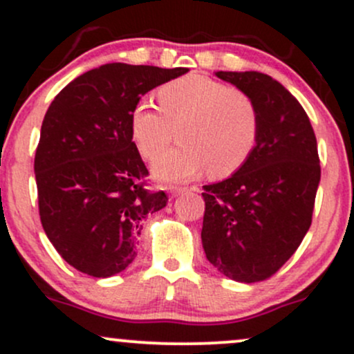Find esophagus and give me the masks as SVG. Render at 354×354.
I'll use <instances>...</instances> for the list:
<instances>
[{
	"mask_svg": "<svg viewBox=\"0 0 354 354\" xmlns=\"http://www.w3.org/2000/svg\"><path fill=\"white\" fill-rule=\"evenodd\" d=\"M186 191H189V188H169V193H171V196H178V194L186 193Z\"/></svg>",
	"mask_w": 354,
	"mask_h": 354,
	"instance_id": "34e87169",
	"label": "esophagus"
}]
</instances>
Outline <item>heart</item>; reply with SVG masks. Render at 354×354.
Returning <instances> with one entry per match:
<instances>
[{
  "mask_svg": "<svg viewBox=\"0 0 354 354\" xmlns=\"http://www.w3.org/2000/svg\"><path fill=\"white\" fill-rule=\"evenodd\" d=\"M160 108L140 101L129 116L131 136L146 160H154L174 140L181 146L154 163L166 181L198 176L226 178L241 169L259 136V115L245 91L208 76L188 75L158 89Z\"/></svg>",
  "mask_w": 354,
  "mask_h": 354,
  "instance_id": "1",
  "label": "heart"
}]
</instances>
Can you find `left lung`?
<instances>
[{"label": "left lung", "mask_w": 354, "mask_h": 354, "mask_svg": "<svg viewBox=\"0 0 354 354\" xmlns=\"http://www.w3.org/2000/svg\"><path fill=\"white\" fill-rule=\"evenodd\" d=\"M254 101L258 143L233 176L203 186L201 239L208 261L241 283L271 278L311 226L321 166L315 131L298 100L258 71H218Z\"/></svg>", "instance_id": "1"}]
</instances>
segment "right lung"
I'll use <instances>...</instances> for the list:
<instances>
[{
    "label": "right lung",
    "mask_w": 354,
    "mask_h": 354,
    "mask_svg": "<svg viewBox=\"0 0 354 354\" xmlns=\"http://www.w3.org/2000/svg\"><path fill=\"white\" fill-rule=\"evenodd\" d=\"M188 68L109 63L55 96L35 156L39 218L61 258L81 273L108 278L135 259L145 218L168 203L146 188L129 116L141 96Z\"/></svg>",
    "instance_id": "right-lung-1"
}]
</instances>
